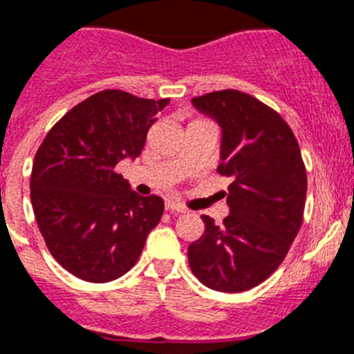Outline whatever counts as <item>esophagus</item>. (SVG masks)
<instances>
[{"label":"esophagus","mask_w":354,"mask_h":354,"mask_svg":"<svg viewBox=\"0 0 354 354\" xmlns=\"http://www.w3.org/2000/svg\"><path fill=\"white\" fill-rule=\"evenodd\" d=\"M165 210H169V212H172V214H185L187 212L185 207L174 203V201H167V203H165Z\"/></svg>","instance_id":"obj_1"}]
</instances>
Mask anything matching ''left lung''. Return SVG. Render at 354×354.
I'll list each match as a JSON object with an SVG mask.
<instances>
[{"instance_id":"8db88e82","label":"left lung","mask_w":354,"mask_h":354,"mask_svg":"<svg viewBox=\"0 0 354 354\" xmlns=\"http://www.w3.org/2000/svg\"><path fill=\"white\" fill-rule=\"evenodd\" d=\"M192 106L221 127L218 171L232 183L223 225L201 216L205 232L189 246V264L210 290L246 292L279 268L302 225L308 178L301 149L283 117L250 95L214 91Z\"/></svg>"}]
</instances>
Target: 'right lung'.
Segmentation results:
<instances>
[{
  "instance_id": "add662e5",
  "label": "right lung",
  "mask_w": 354,
  "mask_h": 354,
  "mask_svg": "<svg viewBox=\"0 0 354 354\" xmlns=\"http://www.w3.org/2000/svg\"><path fill=\"white\" fill-rule=\"evenodd\" d=\"M167 102L99 91L70 109L35 153V221L50 254L71 275L88 283L122 277L160 223L162 198L136 194L115 165L142 153Z\"/></svg>"
}]
</instances>
